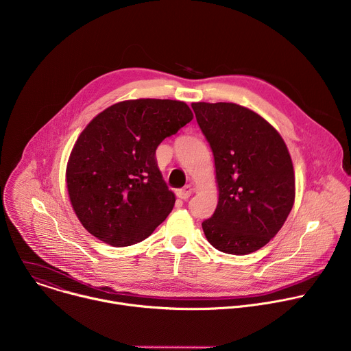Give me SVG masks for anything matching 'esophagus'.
Segmentation results:
<instances>
[{
	"label": "esophagus",
	"instance_id": "esophagus-1",
	"mask_svg": "<svg viewBox=\"0 0 351 351\" xmlns=\"http://www.w3.org/2000/svg\"><path fill=\"white\" fill-rule=\"evenodd\" d=\"M192 192H193V188L191 186V185H185L184 188H181V189H178L177 192H176V195L180 197V199H182V200H186L191 195H192Z\"/></svg>",
	"mask_w": 351,
	"mask_h": 351
}]
</instances>
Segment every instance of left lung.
Returning <instances> with one entry per match:
<instances>
[{"label":"left lung","instance_id":"obj_1","mask_svg":"<svg viewBox=\"0 0 351 351\" xmlns=\"http://www.w3.org/2000/svg\"><path fill=\"white\" fill-rule=\"evenodd\" d=\"M196 121L212 148L219 188L215 215L202 223L217 250L249 254L282 228L295 203L288 147L264 117L232 102H193Z\"/></svg>","mask_w":351,"mask_h":351}]
</instances>
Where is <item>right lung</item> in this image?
Instances as JSON below:
<instances>
[{
	"instance_id": "add662e5",
	"label": "right lung",
	"mask_w": 351,
	"mask_h": 351,
	"mask_svg": "<svg viewBox=\"0 0 351 351\" xmlns=\"http://www.w3.org/2000/svg\"><path fill=\"white\" fill-rule=\"evenodd\" d=\"M193 119L185 102L139 98L97 114L79 135L66 166L70 203L99 241L130 246L148 238L174 207L156 148Z\"/></svg>"
}]
</instances>
